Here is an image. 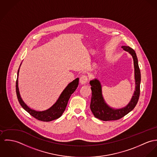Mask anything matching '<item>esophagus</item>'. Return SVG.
<instances>
[{"instance_id": "34e87169", "label": "esophagus", "mask_w": 157, "mask_h": 157, "mask_svg": "<svg viewBox=\"0 0 157 157\" xmlns=\"http://www.w3.org/2000/svg\"><path fill=\"white\" fill-rule=\"evenodd\" d=\"M88 76L87 75H82L81 76V77L79 79V82L81 83V84L82 85H85L86 84H87V82H88Z\"/></svg>"}]
</instances>
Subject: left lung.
Segmentation results:
<instances>
[{
    "mask_svg": "<svg viewBox=\"0 0 157 157\" xmlns=\"http://www.w3.org/2000/svg\"><path fill=\"white\" fill-rule=\"evenodd\" d=\"M122 48L124 51L129 53L133 58L136 90L131 100L125 107L121 109H114L109 106L105 102L100 81L97 79L90 81V84L91 86V89L92 91L90 109L94 117L101 121H116L121 119L135 108L139 99L141 74L136 53L134 49L129 46H123Z\"/></svg>",
    "mask_w": 157,
    "mask_h": 157,
    "instance_id": "obj_1",
    "label": "left lung"
}]
</instances>
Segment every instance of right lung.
I'll list each match as a JSON object with an SVG mask.
<instances>
[{
  "label": "right lung",
  "mask_w": 157,
  "mask_h": 157,
  "mask_svg": "<svg viewBox=\"0 0 157 157\" xmlns=\"http://www.w3.org/2000/svg\"><path fill=\"white\" fill-rule=\"evenodd\" d=\"M21 64V63L20 64V66ZM19 69L17 71V78L16 81V94L17 96L18 101L20 105L22 106V108L25 110H26L30 115L33 116L34 118L43 122H50L62 116L64 111H65V109L67 106L70 96L71 95L72 93H74V91L76 90V89L78 86L79 78H77L76 79H75V80H73L72 82H71L68 84V86L66 87V88L63 90V91L59 96L57 101L50 108L45 111H37L34 109H31L29 107H28L23 102V101L22 100L20 96L18 87V76Z\"/></svg>",
  "instance_id": "right-lung-1"
}]
</instances>
